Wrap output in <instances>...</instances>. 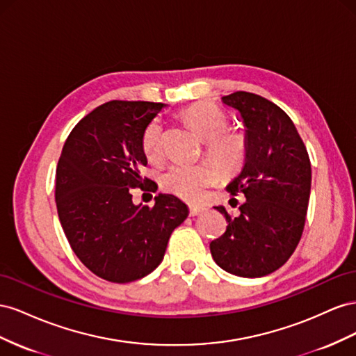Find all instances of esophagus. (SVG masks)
Instances as JSON below:
<instances>
[{
	"mask_svg": "<svg viewBox=\"0 0 356 356\" xmlns=\"http://www.w3.org/2000/svg\"><path fill=\"white\" fill-rule=\"evenodd\" d=\"M206 209L202 207V206H189V215L191 216H198V215H201L202 211H204Z\"/></svg>",
	"mask_w": 356,
	"mask_h": 356,
	"instance_id": "esophagus-1",
	"label": "esophagus"
}]
</instances>
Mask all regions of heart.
<instances>
[{
    "instance_id": "obj_1",
    "label": "heart",
    "mask_w": 356,
    "mask_h": 356,
    "mask_svg": "<svg viewBox=\"0 0 356 356\" xmlns=\"http://www.w3.org/2000/svg\"><path fill=\"white\" fill-rule=\"evenodd\" d=\"M180 118L186 127L204 140L206 156L222 175H234L245 164L248 138L240 129L228 127V118L219 107L200 101L186 107ZM143 152L150 162H158L164 155V133L158 120L152 122L145 131ZM214 168L209 162L172 165L161 176V186L168 194L194 201L201 195L202 189L218 180V171Z\"/></svg>"
}]
</instances>
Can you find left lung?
Segmentation results:
<instances>
[{"instance_id": "left-lung-1", "label": "left lung", "mask_w": 356, "mask_h": 356, "mask_svg": "<svg viewBox=\"0 0 356 356\" xmlns=\"http://www.w3.org/2000/svg\"><path fill=\"white\" fill-rule=\"evenodd\" d=\"M240 111L246 127L248 154L240 175L227 191L245 195L237 216L215 207L227 231L210 243L218 266L240 277L276 271L301 238L310 197L312 167L307 149L291 118L267 98L238 92L222 97Z\"/></svg>"}]
</instances>
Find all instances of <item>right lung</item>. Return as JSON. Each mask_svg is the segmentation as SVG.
Masks as SVG:
<instances>
[{"label": "right lung", "instance_id": "right-lung-1", "mask_svg": "<svg viewBox=\"0 0 356 356\" xmlns=\"http://www.w3.org/2000/svg\"><path fill=\"white\" fill-rule=\"evenodd\" d=\"M165 104L108 101L71 131L56 167L55 200L60 225L76 257L98 277L128 283L147 276L164 258L167 243L188 216V206L158 194L149 207L131 189L149 179L145 131Z\"/></svg>", "mask_w": 356, "mask_h": 356}]
</instances>
